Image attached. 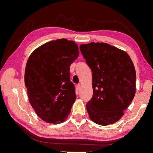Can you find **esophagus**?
<instances>
[{
  "label": "esophagus",
  "instance_id": "esophagus-1",
  "mask_svg": "<svg viewBox=\"0 0 153 153\" xmlns=\"http://www.w3.org/2000/svg\"><path fill=\"white\" fill-rule=\"evenodd\" d=\"M76 88H77V89H78V91H80V88H81V85H80V84H78V85H76Z\"/></svg>",
  "mask_w": 153,
  "mask_h": 153
}]
</instances>
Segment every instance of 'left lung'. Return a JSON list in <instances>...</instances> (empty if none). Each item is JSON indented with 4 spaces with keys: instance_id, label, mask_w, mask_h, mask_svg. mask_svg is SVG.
Wrapping results in <instances>:
<instances>
[{
    "instance_id": "1",
    "label": "left lung",
    "mask_w": 153,
    "mask_h": 153,
    "mask_svg": "<svg viewBox=\"0 0 153 153\" xmlns=\"http://www.w3.org/2000/svg\"><path fill=\"white\" fill-rule=\"evenodd\" d=\"M92 73L93 95L86 105L92 121L106 126L117 122L131 104L136 91V72L126 52L104 43L80 46Z\"/></svg>"
}]
</instances>
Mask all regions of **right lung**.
I'll return each mask as SVG.
<instances>
[{
	"label": "right lung",
	"instance_id": "add662e5",
	"mask_svg": "<svg viewBox=\"0 0 153 153\" xmlns=\"http://www.w3.org/2000/svg\"><path fill=\"white\" fill-rule=\"evenodd\" d=\"M78 55L74 41L59 39L41 45L29 57L25 71L27 95L44 121L59 124L70 113L76 94L69 66Z\"/></svg>",
	"mask_w": 153,
	"mask_h": 153
}]
</instances>
